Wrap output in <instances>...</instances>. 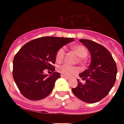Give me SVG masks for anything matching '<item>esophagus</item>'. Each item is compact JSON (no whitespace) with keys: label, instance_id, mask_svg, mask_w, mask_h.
I'll list each match as a JSON object with an SVG mask.
<instances>
[{"label":"esophagus","instance_id":"34e87169","mask_svg":"<svg viewBox=\"0 0 124 124\" xmlns=\"http://www.w3.org/2000/svg\"><path fill=\"white\" fill-rule=\"evenodd\" d=\"M61 77H63V78H68V77H67L66 76L64 75H61Z\"/></svg>","mask_w":124,"mask_h":124}]
</instances>
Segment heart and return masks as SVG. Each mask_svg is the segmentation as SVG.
Listing matches in <instances>:
<instances>
[{
	"instance_id": "1",
	"label": "heart",
	"mask_w": 124,
	"mask_h": 124,
	"mask_svg": "<svg viewBox=\"0 0 124 124\" xmlns=\"http://www.w3.org/2000/svg\"><path fill=\"white\" fill-rule=\"evenodd\" d=\"M73 50L75 53L77 55L78 57H80V60H82L83 58H84L87 56V54L88 53L87 49L86 47L82 45H78L76 46L73 47ZM65 48L64 47H60L56 53V56H55V58H56V62H60L63 61L64 59V56H65ZM58 71L61 73L62 75H64L65 76H71L73 75H75L76 73H77L78 72V70L75 67H72V66H70L67 65V64H64L58 67Z\"/></svg>"
}]
</instances>
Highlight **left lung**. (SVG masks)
I'll return each instance as SVG.
<instances>
[{
    "mask_svg": "<svg viewBox=\"0 0 124 124\" xmlns=\"http://www.w3.org/2000/svg\"><path fill=\"white\" fill-rule=\"evenodd\" d=\"M88 49L91 62L88 69L79 74L84 83L78 80V85L71 89L84 102L93 104L106 97L115 83L117 67L111 54L102 45L87 39H80Z\"/></svg>",
    "mask_w": 124,
    "mask_h": 124,
    "instance_id": "8db88e82",
    "label": "left lung"
}]
</instances>
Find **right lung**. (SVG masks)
Here are the masks:
<instances>
[{
    "label": "right lung",
    "instance_id": "1",
    "mask_svg": "<svg viewBox=\"0 0 124 124\" xmlns=\"http://www.w3.org/2000/svg\"><path fill=\"white\" fill-rule=\"evenodd\" d=\"M73 38L44 37L32 40L16 53L13 62V77L20 92L31 100H39L50 94L60 74L54 72L57 51ZM53 72L44 75L43 70Z\"/></svg>",
    "mask_w": 124,
    "mask_h": 124
}]
</instances>
